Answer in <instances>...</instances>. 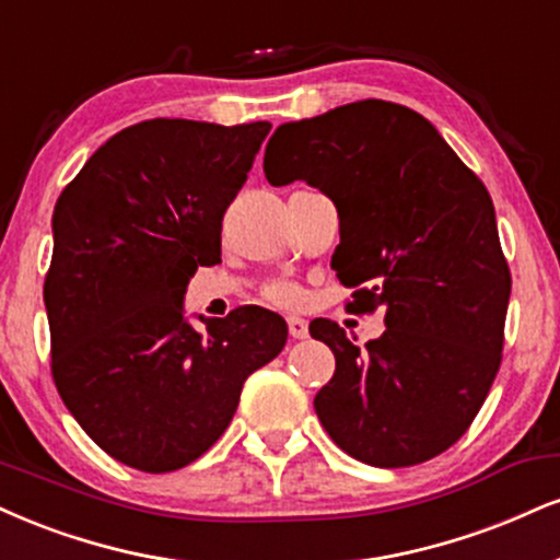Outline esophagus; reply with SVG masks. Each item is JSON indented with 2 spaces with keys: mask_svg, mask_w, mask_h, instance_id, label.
Returning a JSON list of instances; mask_svg holds the SVG:
<instances>
[{
  "mask_svg": "<svg viewBox=\"0 0 560 560\" xmlns=\"http://www.w3.org/2000/svg\"><path fill=\"white\" fill-rule=\"evenodd\" d=\"M289 336L292 339H307V320L300 318V315H289Z\"/></svg>",
  "mask_w": 560,
  "mask_h": 560,
  "instance_id": "obj_1",
  "label": "esophagus"
}]
</instances>
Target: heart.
Wrapping results in <instances>:
<instances>
[{
  "label": "heart",
  "mask_w": 560,
  "mask_h": 560,
  "mask_svg": "<svg viewBox=\"0 0 560 560\" xmlns=\"http://www.w3.org/2000/svg\"><path fill=\"white\" fill-rule=\"evenodd\" d=\"M268 298L279 302V305H294V302L300 300V289L292 284H273L268 289Z\"/></svg>",
  "instance_id": "heart-1"
}]
</instances>
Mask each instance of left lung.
I'll use <instances>...</instances> for the list:
<instances>
[{"label":"left lung","instance_id":"8db88e82","mask_svg":"<svg viewBox=\"0 0 560 560\" xmlns=\"http://www.w3.org/2000/svg\"><path fill=\"white\" fill-rule=\"evenodd\" d=\"M262 172L302 179L339 211L331 266L360 313L386 331L357 347L334 320L310 323L331 347L315 394L331 441L373 467H412L472 425L503 349L511 273L488 190L422 114L381 98L276 127Z\"/></svg>","mask_w":560,"mask_h":560}]
</instances>
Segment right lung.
<instances>
[{"label":"right lung","instance_id":"obj_1","mask_svg":"<svg viewBox=\"0 0 560 560\" xmlns=\"http://www.w3.org/2000/svg\"><path fill=\"white\" fill-rule=\"evenodd\" d=\"M271 125L148 119L106 140L59 195L44 305L65 407L140 472L203 456L247 375L287 345L284 318L237 307L195 331L185 292L221 260V219Z\"/></svg>","mask_w":560,"mask_h":560}]
</instances>
